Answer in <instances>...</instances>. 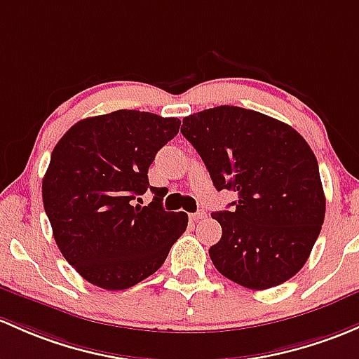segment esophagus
<instances>
[{
  "label": "esophagus",
  "mask_w": 359,
  "mask_h": 359,
  "mask_svg": "<svg viewBox=\"0 0 359 359\" xmlns=\"http://www.w3.org/2000/svg\"><path fill=\"white\" fill-rule=\"evenodd\" d=\"M189 217H191L192 222L203 220V218H206V211L205 210H199V211H196V213H191Z\"/></svg>",
  "instance_id": "1"
}]
</instances>
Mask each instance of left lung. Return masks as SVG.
I'll list each match as a JSON object with an SVG mask.
<instances>
[{"label": "left lung", "instance_id": "1", "mask_svg": "<svg viewBox=\"0 0 359 359\" xmlns=\"http://www.w3.org/2000/svg\"><path fill=\"white\" fill-rule=\"evenodd\" d=\"M180 132L208 168L217 191L237 192L215 211L222 239L215 269L248 289L284 284L306 263L325 218L318 161L287 123L239 107H215L182 120Z\"/></svg>", "mask_w": 359, "mask_h": 359}]
</instances>
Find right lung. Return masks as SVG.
Returning <instances> with one entry per match:
<instances>
[{
    "label": "right lung",
    "mask_w": 359,
    "mask_h": 359,
    "mask_svg": "<svg viewBox=\"0 0 359 359\" xmlns=\"http://www.w3.org/2000/svg\"><path fill=\"white\" fill-rule=\"evenodd\" d=\"M179 127V118L118 110L81 120L53 149L44 210L63 258L93 285L123 290L139 284L186 232L187 215L165 211L163 187L148 180L149 165ZM148 189L154 201L135 205Z\"/></svg>",
    "instance_id": "right-lung-1"
}]
</instances>
